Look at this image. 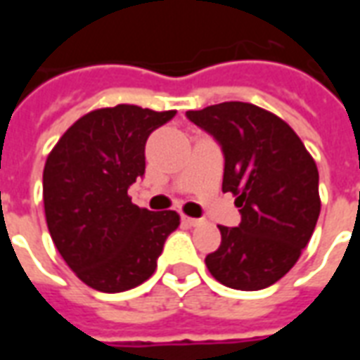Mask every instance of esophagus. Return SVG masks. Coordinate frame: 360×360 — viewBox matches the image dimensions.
<instances>
[{"mask_svg": "<svg viewBox=\"0 0 360 360\" xmlns=\"http://www.w3.org/2000/svg\"><path fill=\"white\" fill-rule=\"evenodd\" d=\"M183 224L188 227H195L198 224H202V219H196V218H188V216H183Z\"/></svg>", "mask_w": 360, "mask_h": 360, "instance_id": "obj_1", "label": "esophagus"}]
</instances>
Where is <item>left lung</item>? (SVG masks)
Masks as SVG:
<instances>
[{
    "mask_svg": "<svg viewBox=\"0 0 360 360\" xmlns=\"http://www.w3.org/2000/svg\"><path fill=\"white\" fill-rule=\"evenodd\" d=\"M187 117L221 146V188L237 196L241 212L237 227L218 226L221 243L206 266L231 289L270 287L293 268L316 227V164L283 119L255 103H216Z\"/></svg>",
    "mask_w": 360,
    "mask_h": 360,
    "instance_id": "8db88e82",
    "label": "left lung"
}]
</instances>
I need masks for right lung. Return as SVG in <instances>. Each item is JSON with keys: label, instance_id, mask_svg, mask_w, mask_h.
<instances>
[{"label": "right lung", "instance_id": "right-lung-1", "mask_svg": "<svg viewBox=\"0 0 360 360\" xmlns=\"http://www.w3.org/2000/svg\"><path fill=\"white\" fill-rule=\"evenodd\" d=\"M175 111L119 103L82 115L44 165V210L59 255L77 278L103 293H121L154 274L173 210L150 212L127 195L144 175V146Z\"/></svg>", "mask_w": 360, "mask_h": 360}]
</instances>
